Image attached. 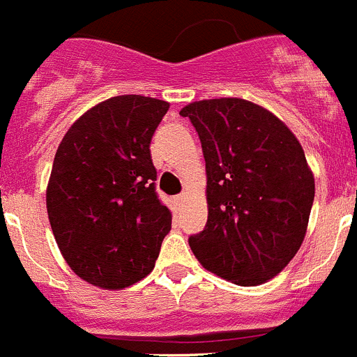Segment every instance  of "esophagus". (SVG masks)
<instances>
[{"mask_svg": "<svg viewBox=\"0 0 357 357\" xmlns=\"http://www.w3.org/2000/svg\"><path fill=\"white\" fill-rule=\"evenodd\" d=\"M174 201H176V202H183V201H185V195H183V194L176 195V199H174Z\"/></svg>", "mask_w": 357, "mask_h": 357, "instance_id": "34e87169", "label": "esophagus"}]
</instances>
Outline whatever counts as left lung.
<instances>
[{
  "instance_id": "obj_1",
  "label": "left lung",
  "mask_w": 357,
  "mask_h": 357,
  "mask_svg": "<svg viewBox=\"0 0 357 357\" xmlns=\"http://www.w3.org/2000/svg\"><path fill=\"white\" fill-rule=\"evenodd\" d=\"M190 119L206 162L208 222L188 238L206 271L240 284L268 281L306 234L314 179L295 135L274 114L238 98L204 99Z\"/></svg>"
}]
</instances>
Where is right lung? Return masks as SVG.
I'll return each mask as SVG.
<instances>
[{"instance_id": "right-lung-1", "label": "right lung", "mask_w": 357, "mask_h": 357, "mask_svg": "<svg viewBox=\"0 0 357 357\" xmlns=\"http://www.w3.org/2000/svg\"><path fill=\"white\" fill-rule=\"evenodd\" d=\"M169 102L117 96L76 121L60 142L46 206L54 240L76 275L119 290L146 278L172 215L156 194L149 144Z\"/></svg>"}]
</instances>
